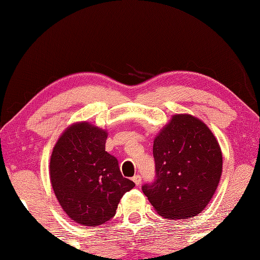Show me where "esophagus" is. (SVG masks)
Returning a JSON list of instances; mask_svg holds the SVG:
<instances>
[{
  "mask_svg": "<svg viewBox=\"0 0 260 260\" xmlns=\"http://www.w3.org/2000/svg\"><path fill=\"white\" fill-rule=\"evenodd\" d=\"M133 182L136 184V185H140L141 182H142V177H141L140 175H134L133 176Z\"/></svg>",
  "mask_w": 260,
  "mask_h": 260,
  "instance_id": "esophagus-1",
  "label": "esophagus"
}]
</instances>
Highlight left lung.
I'll list each match as a JSON object with an SVG mask.
<instances>
[{
    "mask_svg": "<svg viewBox=\"0 0 260 260\" xmlns=\"http://www.w3.org/2000/svg\"><path fill=\"white\" fill-rule=\"evenodd\" d=\"M155 178L142 191L160 216L192 218L218 186L223 155L214 134L198 118L175 115L154 139Z\"/></svg>",
    "mask_w": 260,
    "mask_h": 260,
    "instance_id": "1",
    "label": "left lung"
}]
</instances>
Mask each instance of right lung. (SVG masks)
Instances as JSON below:
<instances>
[{
  "label": "right lung",
  "mask_w": 260,
  "mask_h": 260,
  "mask_svg": "<svg viewBox=\"0 0 260 260\" xmlns=\"http://www.w3.org/2000/svg\"><path fill=\"white\" fill-rule=\"evenodd\" d=\"M107 132L78 122L63 132L51 155L54 194L73 220L98 226L116 214L121 197L135 186L121 175L118 160L106 151Z\"/></svg>",
  "instance_id": "obj_1"
}]
</instances>
